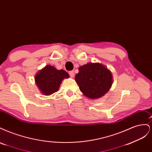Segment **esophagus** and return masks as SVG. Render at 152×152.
<instances>
[{"label":"esophagus","mask_w":152,"mask_h":152,"mask_svg":"<svg viewBox=\"0 0 152 152\" xmlns=\"http://www.w3.org/2000/svg\"><path fill=\"white\" fill-rule=\"evenodd\" d=\"M69 74H70L71 77H73L75 75V73L73 71H70V72H69Z\"/></svg>","instance_id":"obj_1"}]
</instances>
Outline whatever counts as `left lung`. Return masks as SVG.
<instances>
[{
	"mask_svg": "<svg viewBox=\"0 0 152 152\" xmlns=\"http://www.w3.org/2000/svg\"><path fill=\"white\" fill-rule=\"evenodd\" d=\"M75 80L80 91L91 99L104 96L112 84V73L104 66L98 63H89L79 68Z\"/></svg>",
	"mask_w": 152,
	"mask_h": 152,
	"instance_id": "1",
	"label": "left lung"
}]
</instances>
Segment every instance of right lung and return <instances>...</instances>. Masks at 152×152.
I'll return each mask as SVG.
<instances>
[{"label": "right lung", "mask_w": 152, "mask_h": 152, "mask_svg": "<svg viewBox=\"0 0 152 152\" xmlns=\"http://www.w3.org/2000/svg\"><path fill=\"white\" fill-rule=\"evenodd\" d=\"M68 73L63 70H57L50 65L45 66L36 75L37 85L45 95H50L58 90L63 79L68 78Z\"/></svg>", "instance_id": "add662e5"}]
</instances>
